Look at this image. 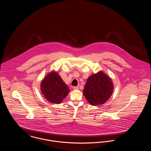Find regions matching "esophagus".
Masks as SVG:
<instances>
[{
  "instance_id": "esophagus-1",
  "label": "esophagus",
  "mask_w": 151,
  "mask_h": 151,
  "mask_svg": "<svg viewBox=\"0 0 151 151\" xmlns=\"http://www.w3.org/2000/svg\"><path fill=\"white\" fill-rule=\"evenodd\" d=\"M73 89L74 90H77V89H79V87L78 86H73Z\"/></svg>"
}]
</instances>
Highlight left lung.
<instances>
[{
  "mask_svg": "<svg viewBox=\"0 0 151 151\" xmlns=\"http://www.w3.org/2000/svg\"><path fill=\"white\" fill-rule=\"evenodd\" d=\"M113 90L111 80L101 71L87 79L83 94L90 104L100 105L109 100Z\"/></svg>",
  "mask_w": 151,
  "mask_h": 151,
  "instance_id": "left-lung-1",
  "label": "left lung"
}]
</instances>
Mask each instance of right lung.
Returning <instances> with one entry per match:
<instances>
[{
  "mask_svg": "<svg viewBox=\"0 0 151 151\" xmlns=\"http://www.w3.org/2000/svg\"><path fill=\"white\" fill-rule=\"evenodd\" d=\"M41 91L46 100L59 104L67 96L70 89L56 72L49 73L41 82Z\"/></svg>",
  "mask_w": 151,
  "mask_h": 151,
  "instance_id": "1",
  "label": "right lung"
}]
</instances>
